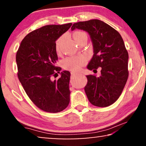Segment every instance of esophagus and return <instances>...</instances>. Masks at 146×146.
Wrapping results in <instances>:
<instances>
[{
	"label": "esophagus",
	"mask_w": 146,
	"mask_h": 146,
	"mask_svg": "<svg viewBox=\"0 0 146 146\" xmlns=\"http://www.w3.org/2000/svg\"><path fill=\"white\" fill-rule=\"evenodd\" d=\"M71 74H72V76H76L78 75L79 73L78 72H71Z\"/></svg>",
	"instance_id": "34e87169"
}]
</instances>
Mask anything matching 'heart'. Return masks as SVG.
<instances>
[{
	"mask_svg": "<svg viewBox=\"0 0 146 146\" xmlns=\"http://www.w3.org/2000/svg\"><path fill=\"white\" fill-rule=\"evenodd\" d=\"M84 35H86L85 33L80 31L75 32L73 34V38L76 42H77L80 39V38ZM63 42V36H60L56 41L55 43V50L57 53L60 52L61 45ZM86 58L84 56H71L68 57L64 60L63 66L64 68L73 72L79 71L82 68V67L85 64Z\"/></svg>",
	"mask_w": 146,
	"mask_h": 146,
	"instance_id": "obj_1",
	"label": "heart"
}]
</instances>
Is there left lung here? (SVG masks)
Returning a JSON list of instances; mask_svg holds the SVG:
<instances>
[{
	"label": "left lung",
	"mask_w": 146,
	"mask_h": 146,
	"mask_svg": "<svg viewBox=\"0 0 146 146\" xmlns=\"http://www.w3.org/2000/svg\"><path fill=\"white\" fill-rule=\"evenodd\" d=\"M87 32L93 52L87 68L94 73L101 67L100 76H86L84 88L90 102L98 107H107L119 98L128 78V53L121 35L114 29L98 19L74 23L75 29Z\"/></svg>",
	"instance_id": "8db88e82"
}]
</instances>
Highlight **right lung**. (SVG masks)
I'll return each mask as SVG.
<instances>
[{
  "label": "right lung",
  "mask_w": 146,
  "mask_h": 146,
  "mask_svg": "<svg viewBox=\"0 0 146 146\" xmlns=\"http://www.w3.org/2000/svg\"><path fill=\"white\" fill-rule=\"evenodd\" d=\"M72 25H46L31 32L22 40L17 53L18 76L22 86L33 102L47 112H60L70 102V72H61L56 80H52V76L61 70L55 66L56 41Z\"/></svg>",
  "instance_id": "add662e5"
}]
</instances>
